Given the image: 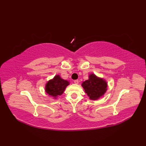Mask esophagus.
Wrapping results in <instances>:
<instances>
[{
	"mask_svg": "<svg viewBox=\"0 0 146 146\" xmlns=\"http://www.w3.org/2000/svg\"><path fill=\"white\" fill-rule=\"evenodd\" d=\"M74 82L75 84H78V80H75L74 81Z\"/></svg>",
	"mask_w": 146,
	"mask_h": 146,
	"instance_id": "esophagus-1",
	"label": "esophagus"
}]
</instances>
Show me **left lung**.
<instances>
[{
	"mask_svg": "<svg viewBox=\"0 0 146 146\" xmlns=\"http://www.w3.org/2000/svg\"><path fill=\"white\" fill-rule=\"evenodd\" d=\"M82 86L91 100L98 99L105 94L107 90V82L93 74L90 75L89 79L83 82Z\"/></svg>",
	"mask_w": 146,
	"mask_h": 146,
	"instance_id": "left-lung-1",
	"label": "left lung"
}]
</instances>
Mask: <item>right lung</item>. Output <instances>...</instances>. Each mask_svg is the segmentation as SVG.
<instances>
[{
	"mask_svg": "<svg viewBox=\"0 0 146 146\" xmlns=\"http://www.w3.org/2000/svg\"><path fill=\"white\" fill-rule=\"evenodd\" d=\"M69 85V82L63 80L57 75L47 83L45 88L46 92L48 95L56 99L57 96H61L63 93L65 88Z\"/></svg>",
	"mask_w": 146,
	"mask_h": 146,
	"instance_id": "1",
	"label": "right lung"
}]
</instances>
